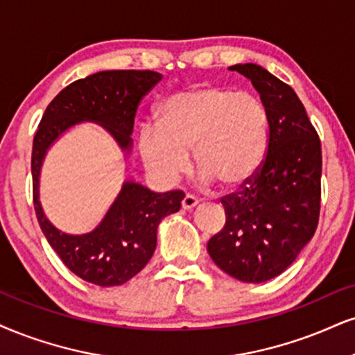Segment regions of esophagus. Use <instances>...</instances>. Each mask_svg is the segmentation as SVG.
<instances>
[{"label":"esophagus","mask_w":355,"mask_h":355,"mask_svg":"<svg viewBox=\"0 0 355 355\" xmlns=\"http://www.w3.org/2000/svg\"><path fill=\"white\" fill-rule=\"evenodd\" d=\"M198 204H199V200L196 199L194 196H191V194H186L184 199H182V202H181L182 209H186V211H189V209L196 207V205H198Z\"/></svg>","instance_id":"obj_1"}]
</instances>
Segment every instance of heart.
Wrapping results in <instances>:
<instances>
[{
    "instance_id": "1",
    "label": "heart",
    "mask_w": 355,
    "mask_h": 355,
    "mask_svg": "<svg viewBox=\"0 0 355 355\" xmlns=\"http://www.w3.org/2000/svg\"><path fill=\"white\" fill-rule=\"evenodd\" d=\"M268 131V113L255 95L199 85L159 105L156 126L144 125L139 133V153L156 178L174 182L186 171L191 151L205 181L232 189L260 169Z\"/></svg>"
}]
</instances>
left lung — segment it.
Wrapping results in <instances>:
<instances>
[{
    "label": "left lung",
    "instance_id": "left-lung-1",
    "mask_svg": "<svg viewBox=\"0 0 355 355\" xmlns=\"http://www.w3.org/2000/svg\"><path fill=\"white\" fill-rule=\"evenodd\" d=\"M250 78L270 120L260 169L220 199L225 225L207 242L218 268L263 283L290 266L313 239L321 209V141L290 85L257 64L232 65Z\"/></svg>",
    "mask_w": 355,
    "mask_h": 355
}]
</instances>
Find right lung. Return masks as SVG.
<instances>
[{"mask_svg": "<svg viewBox=\"0 0 355 355\" xmlns=\"http://www.w3.org/2000/svg\"><path fill=\"white\" fill-rule=\"evenodd\" d=\"M161 80L153 71H103L72 82L47 105L33 141V200L42 234L72 273L98 286H120L146 266L156 248L161 218L181 209L182 191L153 192L125 182L100 225L90 234L57 230L39 204V173L47 148L62 131L89 120L113 135L130 151L135 115L144 95Z\"/></svg>", "mask_w": 355, "mask_h": 355, "instance_id": "1", "label": "right lung"}]
</instances>
